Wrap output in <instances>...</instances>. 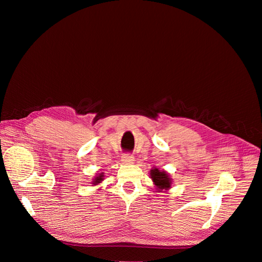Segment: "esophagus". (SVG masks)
Segmentation results:
<instances>
[{
    "instance_id": "esophagus-1",
    "label": "esophagus",
    "mask_w": 262,
    "mask_h": 262,
    "mask_svg": "<svg viewBox=\"0 0 262 262\" xmlns=\"http://www.w3.org/2000/svg\"><path fill=\"white\" fill-rule=\"evenodd\" d=\"M121 162H122L123 164H132V163L134 162V157H133V155H131V154H129V153L123 154V155L121 156Z\"/></svg>"
}]
</instances>
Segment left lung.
<instances>
[{
	"instance_id": "1",
	"label": "left lung",
	"mask_w": 262,
	"mask_h": 262,
	"mask_svg": "<svg viewBox=\"0 0 262 262\" xmlns=\"http://www.w3.org/2000/svg\"><path fill=\"white\" fill-rule=\"evenodd\" d=\"M149 176L160 191H162V190H168L171 187V178L165 170L153 167V169H150L149 171Z\"/></svg>"
}]
</instances>
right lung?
I'll use <instances>...</instances> for the list:
<instances>
[{
    "mask_svg": "<svg viewBox=\"0 0 262 262\" xmlns=\"http://www.w3.org/2000/svg\"><path fill=\"white\" fill-rule=\"evenodd\" d=\"M104 180V172H100V173H97V176L95 177V179L93 180V186H96L98 184H100V182Z\"/></svg>",
    "mask_w": 262,
    "mask_h": 262,
    "instance_id": "add662e5",
    "label": "right lung"
}]
</instances>
